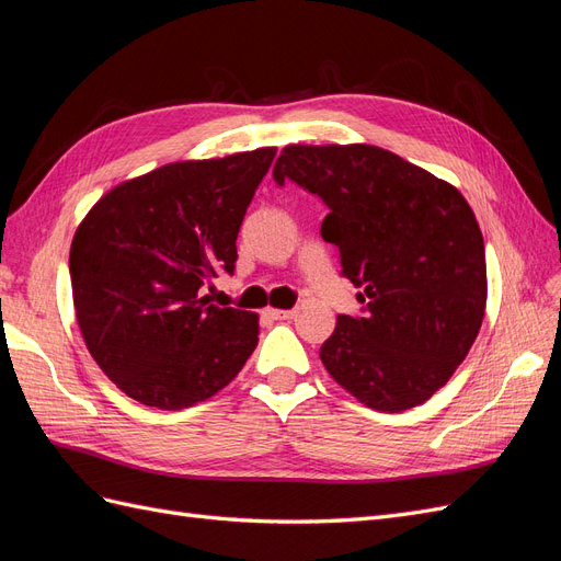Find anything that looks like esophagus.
<instances>
[{"mask_svg":"<svg viewBox=\"0 0 561 561\" xmlns=\"http://www.w3.org/2000/svg\"><path fill=\"white\" fill-rule=\"evenodd\" d=\"M264 316L271 320H290L297 316L295 309H264Z\"/></svg>","mask_w":561,"mask_h":561,"instance_id":"1","label":"esophagus"}]
</instances>
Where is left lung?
<instances>
[{"label": "left lung", "instance_id": "left-lung-1", "mask_svg": "<svg viewBox=\"0 0 561 561\" xmlns=\"http://www.w3.org/2000/svg\"><path fill=\"white\" fill-rule=\"evenodd\" d=\"M328 206L320 233L363 316L320 346L332 379L369 410L404 412L443 388L482 328L484 239L461 192L371 145H290L274 165Z\"/></svg>", "mask_w": 561, "mask_h": 561}]
</instances>
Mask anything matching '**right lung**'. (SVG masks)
<instances>
[{
  "label": "right lung",
  "mask_w": 561,
  "mask_h": 561,
  "mask_svg": "<svg viewBox=\"0 0 561 561\" xmlns=\"http://www.w3.org/2000/svg\"><path fill=\"white\" fill-rule=\"evenodd\" d=\"M274 147L180 161L114 186L70 248L79 330L100 369L140 404L213 398L257 346V313L219 309L203 287L233 274L236 239Z\"/></svg>",
  "instance_id": "obj_1"
}]
</instances>
